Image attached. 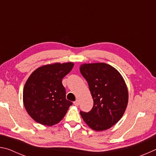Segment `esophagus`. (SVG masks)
I'll return each instance as SVG.
<instances>
[{
    "label": "esophagus",
    "instance_id": "1",
    "mask_svg": "<svg viewBox=\"0 0 156 156\" xmlns=\"http://www.w3.org/2000/svg\"><path fill=\"white\" fill-rule=\"evenodd\" d=\"M73 105H74L75 106H78L79 105V100H76V101L73 102Z\"/></svg>",
    "mask_w": 156,
    "mask_h": 156
}]
</instances>
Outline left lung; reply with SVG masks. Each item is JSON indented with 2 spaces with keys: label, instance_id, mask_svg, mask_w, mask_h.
Returning <instances> with one entry per match:
<instances>
[{
  "label": "left lung",
  "instance_id": "1",
  "mask_svg": "<svg viewBox=\"0 0 156 156\" xmlns=\"http://www.w3.org/2000/svg\"><path fill=\"white\" fill-rule=\"evenodd\" d=\"M80 71L94 100L90 112H80L82 118L95 131L111 128L122 117L128 104V90L122 76L103 62L81 65Z\"/></svg>",
  "mask_w": 156,
  "mask_h": 156
}]
</instances>
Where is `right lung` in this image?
Instances as JSON below:
<instances>
[{"label":"right lung","instance_id":"obj_1","mask_svg":"<svg viewBox=\"0 0 156 156\" xmlns=\"http://www.w3.org/2000/svg\"><path fill=\"white\" fill-rule=\"evenodd\" d=\"M73 65V62L43 65L28 78L23 89V103L36 122L50 126L64 118L72 102L66 99L62 79Z\"/></svg>","mask_w":156,"mask_h":156}]
</instances>
